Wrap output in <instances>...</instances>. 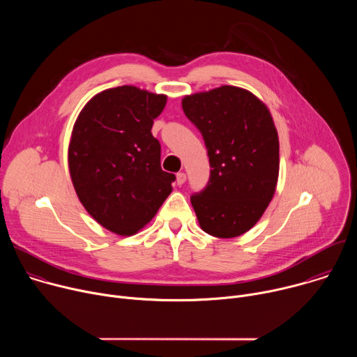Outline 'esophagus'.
<instances>
[{"label": "esophagus", "mask_w": 357, "mask_h": 357, "mask_svg": "<svg viewBox=\"0 0 357 357\" xmlns=\"http://www.w3.org/2000/svg\"><path fill=\"white\" fill-rule=\"evenodd\" d=\"M185 181H186V175L183 172H178L176 174V183L178 185H183Z\"/></svg>", "instance_id": "34e87169"}]
</instances>
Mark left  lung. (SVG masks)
Here are the masks:
<instances>
[{"instance_id": "1", "label": "left lung", "mask_w": 357, "mask_h": 357, "mask_svg": "<svg viewBox=\"0 0 357 357\" xmlns=\"http://www.w3.org/2000/svg\"><path fill=\"white\" fill-rule=\"evenodd\" d=\"M205 139L211 178L190 203L203 231L237 237L256 225L274 196L280 142L267 106L251 91L220 86L182 98Z\"/></svg>"}]
</instances>
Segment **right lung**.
Masks as SVG:
<instances>
[{
    "label": "right lung",
    "mask_w": 357,
    "mask_h": 357,
    "mask_svg": "<svg viewBox=\"0 0 357 357\" xmlns=\"http://www.w3.org/2000/svg\"><path fill=\"white\" fill-rule=\"evenodd\" d=\"M165 105V94L119 86L91 97L73 126L68 161L77 197L119 236L148 225L172 192L175 175L162 171L151 132Z\"/></svg>",
    "instance_id": "obj_1"
}]
</instances>
